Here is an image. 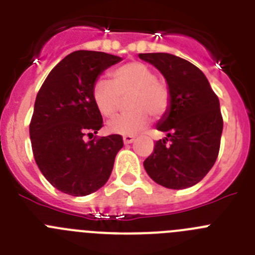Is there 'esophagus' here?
<instances>
[{
	"label": "esophagus",
	"instance_id": "34e87169",
	"mask_svg": "<svg viewBox=\"0 0 255 255\" xmlns=\"http://www.w3.org/2000/svg\"><path fill=\"white\" fill-rule=\"evenodd\" d=\"M134 140L135 136H132V135H125V136H124V143L125 144H131Z\"/></svg>",
	"mask_w": 255,
	"mask_h": 255
}]
</instances>
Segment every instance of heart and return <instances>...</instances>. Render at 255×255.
<instances>
[{
  "mask_svg": "<svg viewBox=\"0 0 255 255\" xmlns=\"http://www.w3.org/2000/svg\"><path fill=\"white\" fill-rule=\"evenodd\" d=\"M112 82L97 80L92 89L94 105L103 117H112L120 108L121 98L128 97L125 115L115 117L107 124L112 134L135 135L147 129L150 116L161 119L170 111L172 96L168 85L157 79L148 65L132 61L111 73Z\"/></svg>",
  "mask_w": 255,
  "mask_h": 255,
  "instance_id": "heart-1",
  "label": "heart"
}]
</instances>
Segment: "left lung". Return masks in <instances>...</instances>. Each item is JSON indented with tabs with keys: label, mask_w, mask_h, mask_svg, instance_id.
I'll return each instance as SVG.
<instances>
[{
	"label": "left lung",
	"mask_w": 255,
	"mask_h": 255,
	"mask_svg": "<svg viewBox=\"0 0 255 255\" xmlns=\"http://www.w3.org/2000/svg\"><path fill=\"white\" fill-rule=\"evenodd\" d=\"M167 80L170 111L157 129L166 138L155 141L144 161L150 179L168 189L195 185L209 172L220 152L224 119L220 101L195 65L170 53H139Z\"/></svg>",
	"instance_id": "obj_1"
}]
</instances>
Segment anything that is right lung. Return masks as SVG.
Here are the masks:
<instances>
[{
  "label": "right lung",
  "mask_w": 255,
  "mask_h": 255,
  "mask_svg": "<svg viewBox=\"0 0 255 255\" xmlns=\"http://www.w3.org/2000/svg\"><path fill=\"white\" fill-rule=\"evenodd\" d=\"M121 58L75 51L51 70L40 87L29 125L31 149L40 172L65 194L84 197L102 188L123 148V136H93L103 126L92 89L103 70Z\"/></svg>",
  "instance_id": "obj_1"
}]
</instances>
